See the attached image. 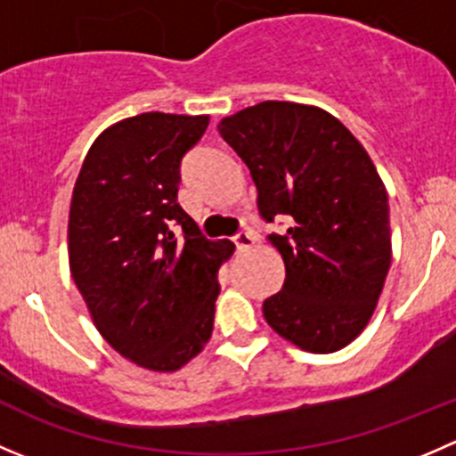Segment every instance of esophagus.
Returning a JSON list of instances; mask_svg holds the SVG:
<instances>
[{"mask_svg":"<svg viewBox=\"0 0 456 456\" xmlns=\"http://www.w3.org/2000/svg\"><path fill=\"white\" fill-rule=\"evenodd\" d=\"M233 242H236L238 251H245V249H251V247L256 245V236L249 232H240L238 236H233Z\"/></svg>","mask_w":456,"mask_h":456,"instance_id":"34e87169","label":"esophagus"}]
</instances>
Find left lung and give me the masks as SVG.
<instances>
[{"label": "left lung", "instance_id": "left-lung-1", "mask_svg": "<svg viewBox=\"0 0 456 456\" xmlns=\"http://www.w3.org/2000/svg\"><path fill=\"white\" fill-rule=\"evenodd\" d=\"M218 132L249 167L284 284L266 297L271 329L309 353H335L369 324L390 269L388 194L362 142L315 105L262 101Z\"/></svg>", "mask_w": 456, "mask_h": 456}]
</instances>
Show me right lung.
<instances>
[{
  "mask_svg": "<svg viewBox=\"0 0 456 456\" xmlns=\"http://www.w3.org/2000/svg\"><path fill=\"white\" fill-rule=\"evenodd\" d=\"M207 126L187 114L123 118L92 142L72 191V280L105 342L147 370H178L205 348L218 269L233 254L176 202L181 160Z\"/></svg>",
  "mask_w": 456,
  "mask_h": 456,
  "instance_id": "obj_1",
  "label": "right lung"
}]
</instances>
